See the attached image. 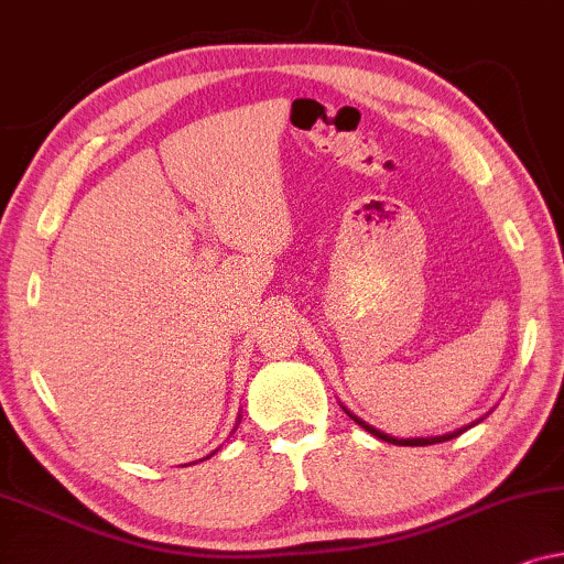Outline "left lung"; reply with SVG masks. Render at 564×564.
<instances>
[{
	"label": "left lung",
	"instance_id": "obj_1",
	"mask_svg": "<svg viewBox=\"0 0 564 564\" xmlns=\"http://www.w3.org/2000/svg\"><path fill=\"white\" fill-rule=\"evenodd\" d=\"M346 415H349V419H351L354 423H359L361 429L369 431V434H372V436L382 438V442H388V444H398V446H429V444L446 442V438H454V436H459L462 431H467V429H459V431H454V434H444V436H434V438H395V436H388V434H382V431L372 429V426H369V423H365L361 419H357V415L349 413V411H346Z\"/></svg>",
	"mask_w": 564,
	"mask_h": 564
}]
</instances>
